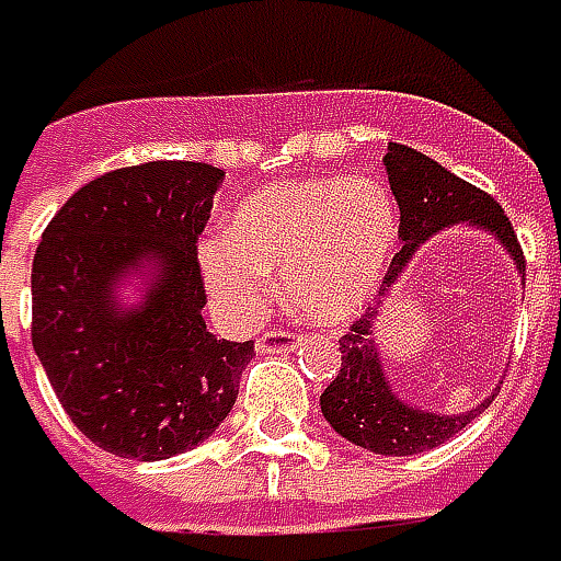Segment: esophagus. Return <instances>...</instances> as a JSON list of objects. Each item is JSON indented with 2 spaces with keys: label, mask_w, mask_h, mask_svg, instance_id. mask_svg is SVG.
Returning <instances> with one entry per match:
<instances>
[{
  "label": "esophagus",
  "mask_w": 561,
  "mask_h": 561,
  "mask_svg": "<svg viewBox=\"0 0 561 561\" xmlns=\"http://www.w3.org/2000/svg\"><path fill=\"white\" fill-rule=\"evenodd\" d=\"M300 343V334L285 331V328H273L264 336H257V352H291Z\"/></svg>",
  "instance_id": "34e87169"
}]
</instances>
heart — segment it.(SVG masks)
<instances>
[{"mask_svg":"<svg viewBox=\"0 0 561 561\" xmlns=\"http://www.w3.org/2000/svg\"><path fill=\"white\" fill-rule=\"evenodd\" d=\"M398 242L394 199L376 179H304L257 191L225 233L203 242L206 288L227 316H252L282 270L291 307L340 324L370 300Z\"/></svg>","mask_w":561,"mask_h":561,"instance_id":"obj_1","label":"heart"}]
</instances>
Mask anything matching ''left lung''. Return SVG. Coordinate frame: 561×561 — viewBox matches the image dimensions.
I'll list each match as a JSON object with an SVG mask.
<instances>
[{"mask_svg":"<svg viewBox=\"0 0 561 561\" xmlns=\"http://www.w3.org/2000/svg\"><path fill=\"white\" fill-rule=\"evenodd\" d=\"M382 163L389 172L391 194L401 209L398 237L403 240L401 252L391 257L389 273L379 288L382 297L391 291V285L410 264L419 242H425L449 225H471L489 230L516 261V270L526 276V257L516 242L511 218L485 191L468 185L465 179L444 170L437 160L425 158L422 151L407 148V145L389 142V154ZM376 312L379 309L370 307L340 336L343 362H340V374L334 376V382L321 391V413L340 437L379 456L428 453L434 446L446 444L449 437H456L465 425H471L495 394H489L483 403L456 416L428 413V410L403 403L382 374L374 340Z\"/></svg>","mask_w":561,"mask_h":561,"instance_id":"left-lung-1","label":"left lung"}]
</instances>
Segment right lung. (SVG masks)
<instances>
[{"label": "right lung", "mask_w": 561, "mask_h": 561, "mask_svg": "<svg viewBox=\"0 0 561 561\" xmlns=\"http://www.w3.org/2000/svg\"><path fill=\"white\" fill-rule=\"evenodd\" d=\"M225 170L151 160L105 172L50 218L33 261V348L76 428L105 453L160 461L213 434L254 343L206 331L197 240ZM156 276L124 310L114 285Z\"/></svg>", "instance_id": "right-lung-1"}]
</instances>
